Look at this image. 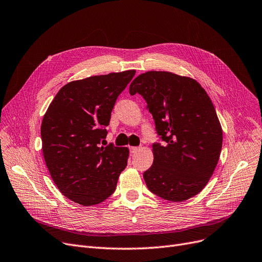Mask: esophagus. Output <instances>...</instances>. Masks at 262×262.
Wrapping results in <instances>:
<instances>
[{
  "label": "esophagus",
  "instance_id": "esophagus-1",
  "mask_svg": "<svg viewBox=\"0 0 262 262\" xmlns=\"http://www.w3.org/2000/svg\"><path fill=\"white\" fill-rule=\"evenodd\" d=\"M140 150V148L139 147H129V151H130V153H136V152H138Z\"/></svg>",
  "mask_w": 262,
  "mask_h": 262
}]
</instances>
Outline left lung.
Returning <instances> with one entry per match:
<instances>
[{
  "mask_svg": "<svg viewBox=\"0 0 262 262\" xmlns=\"http://www.w3.org/2000/svg\"><path fill=\"white\" fill-rule=\"evenodd\" d=\"M148 103L164 146L153 144V164L143 172L148 189L170 202H182L205 188L219 161L222 128L209 96L189 76L167 71L138 75L129 94Z\"/></svg>",
  "mask_w": 262,
  "mask_h": 262,
  "instance_id": "1",
  "label": "left lung"
}]
</instances>
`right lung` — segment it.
Returning a JSON list of instances; mask_svg holds the SVG:
<instances>
[{
  "label": "right lung",
  "instance_id": "add662e5",
  "mask_svg": "<svg viewBox=\"0 0 262 262\" xmlns=\"http://www.w3.org/2000/svg\"><path fill=\"white\" fill-rule=\"evenodd\" d=\"M135 73L127 70L68 83L44 114L46 166L57 188L77 204L93 206L108 199L127 165L128 148L100 143L115 101Z\"/></svg>",
  "mask_w": 262,
  "mask_h": 262
}]
</instances>
